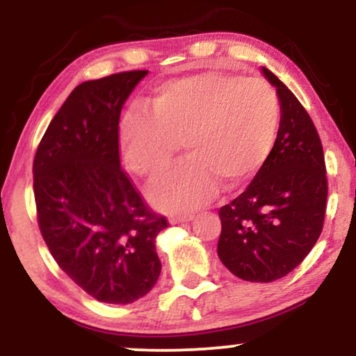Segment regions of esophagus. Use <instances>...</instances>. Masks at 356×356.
Masks as SVG:
<instances>
[{"instance_id":"34e87169","label":"esophagus","mask_w":356,"mask_h":356,"mask_svg":"<svg viewBox=\"0 0 356 356\" xmlns=\"http://www.w3.org/2000/svg\"><path fill=\"white\" fill-rule=\"evenodd\" d=\"M194 219V216L192 214H181V216H172L170 218V222L172 224H179V222H189V220Z\"/></svg>"}]
</instances>
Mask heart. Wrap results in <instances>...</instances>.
<instances>
[{"label":"heart","instance_id":"heart-1","mask_svg":"<svg viewBox=\"0 0 356 356\" xmlns=\"http://www.w3.org/2000/svg\"><path fill=\"white\" fill-rule=\"evenodd\" d=\"M149 108L125 115L122 157L134 174L154 179L170 165L182 140L189 159L149 189L150 202L167 212L201 207L218 184L234 189L251 179L275 149L283 115L268 81L220 72L159 85Z\"/></svg>","mask_w":356,"mask_h":356}]
</instances>
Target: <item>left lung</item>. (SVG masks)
Wrapping results in <instances>:
<instances>
[{"instance_id":"1","label":"left lung","mask_w":356,"mask_h":356,"mask_svg":"<svg viewBox=\"0 0 356 356\" xmlns=\"http://www.w3.org/2000/svg\"><path fill=\"white\" fill-rule=\"evenodd\" d=\"M281 102L275 149L234 201L219 209L218 256L234 276L271 283L308 256L325 222L328 181L320 136L300 100L275 73Z\"/></svg>"}]
</instances>
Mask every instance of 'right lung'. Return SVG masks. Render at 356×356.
<instances>
[{"label":"right lung","instance_id":"1","mask_svg":"<svg viewBox=\"0 0 356 356\" xmlns=\"http://www.w3.org/2000/svg\"><path fill=\"white\" fill-rule=\"evenodd\" d=\"M147 70L83 81L53 117L36 149L33 191L53 259L102 303L129 305L161 275L155 238L169 226L120 167L118 120Z\"/></svg>","mask_w":356,"mask_h":356}]
</instances>
